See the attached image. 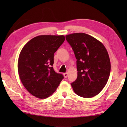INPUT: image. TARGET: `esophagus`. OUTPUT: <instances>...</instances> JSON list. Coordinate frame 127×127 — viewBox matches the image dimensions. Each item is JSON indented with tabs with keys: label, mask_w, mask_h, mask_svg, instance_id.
I'll use <instances>...</instances> for the list:
<instances>
[{
	"label": "esophagus",
	"mask_w": 127,
	"mask_h": 127,
	"mask_svg": "<svg viewBox=\"0 0 127 127\" xmlns=\"http://www.w3.org/2000/svg\"><path fill=\"white\" fill-rule=\"evenodd\" d=\"M63 75H64V76L65 78H66L67 77H68V72H65V73H64Z\"/></svg>",
	"instance_id": "34e87169"
}]
</instances>
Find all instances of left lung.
<instances>
[{"label":"left lung","instance_id":"obj_1","mask_svg":"<svg viewBox=\"0 0 127 127\" xmlns=\"http://www.w3.org/2000/svg\"><path fill=\"white\" fill-rule=\"evenodd\" d=\"M65 37L77 59V77L71 84L74 92L85 98L98 95L106 85L111 70L106 48L98 40L85 33H72Z\"/></svg>","mask_w":127,"mask_h":127}]
</instances>
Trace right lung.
<instances>
[{
	"label": "right lung",
	"mask_w": 127,
	"mask_h": 127,
	"mask_svg": "<svg viewBox=\"0 0 127 127\" xmlns=\"http://www.w3.org/2000/svg\"><path fill=\"white\" fill-rule=\"evenodd\" d=\"M65 40L64 35H42L27 43L19 55L20 79L32 95L45 99L56 91L63 79L52 66L54 53Z\"/></svg>",
	"instance_id": "obj_1"
}]
</instances>
